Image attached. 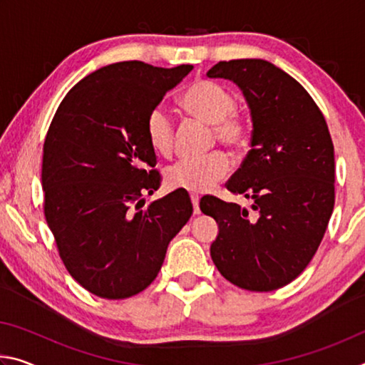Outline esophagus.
I'll use <instances>...</instances> for the list:
<instances>
[{
	"label": "esophagus",
	"instance_id": "esophagus-1",
	"mask_svg": "<svg viewBox=\"0 0 365 365\" xmlns=\"http://www.w3.org/2000/svg\"><path fill=\"white\" fill-rule=\"evenodd\" d=\"M191 202H193V209H195V214H200V196L197 195H191Z\"/></svg>",
	"mask_w": 365,
	"mask_h": 365
}]
</instances>
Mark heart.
Masks as SVG:
<instances>
[{
	"instance_id": "obj_1",
	"label": "heart",
	"mask_w": 365,
	"mask_h": 365,
	"mask_svg": "<svg viewBox=\"0 0 365 365\" xmlns=\"http://www.w3.org/2000/svg\"><path fill=\"white\" fill-rule=\"evenodd\" d=\"M183 109L197 119L212 123L214 137L222 143L243 150L251 140V120L237 109V96L225 85L214 80H195L180 98ZM145 135L148 145L159 156H170L174 148V120L168 109L153 108L146 114ZM230 170V159L224 151H212L201 158H183L165 170L170 188L207 191Z\"/></svg>"
}]
</instances>
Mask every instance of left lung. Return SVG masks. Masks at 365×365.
Masks as SVG:
<instances>
[{
  "mask_svg": "<svg viewBox=\"0 0 365 365\" xmlns=\"http://www.w3.org/2000/svg\"><path fill=\"white\" fill-rule=\"evenodd\" d=\"M209 78L233 80L252 117L251 150L225 183L251 209L202 196L219 224L211 257L225 279L274 292L307 267L335 206V151L325 117L299 82L262 59L220 61Z\"/></svg>",
  "mask_w": 365,
  "mask_h": 365,
  "instance_id": "obj_1",
  "label": "left lung"
}]
</instances>
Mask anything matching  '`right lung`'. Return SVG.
I'll return each instance as SVG.
<instances>
[{"label": "right lung", "instance_id": "1", "mask_svg": "<svg viewBox=\"0 0 365 365\" xmlns=\"http://www.w3.org/2000/svg\"><path fill=\"white\" fill-rule=\"evenodd\" d=\"M193 66L123 61L95 71L61 101L43 145V211L66 269L104 299L156 279L170 240L193 214L185 190L145 207L160 187L146 114Z\"/></svg>", "mask_w": 365, "mask_h": 365}]
</instances>
